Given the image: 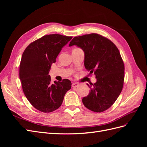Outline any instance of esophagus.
Returning a JSON list of instances; mask_svg holds the SVG:
<instances>
[{
  "label": "esophagus",
  "mask_w": 147,
  "mask_h": 147,
  "mask_svg": "<svg viewBox=\"0 0 147 147\" xmlns=\"http://www.w3.org/2000/svg\"><path fill=\"white\" fill-rule=\"evenodd\" d=\"M78 85H79V84L78 83H73L72 84V86L73 88H77L78 86Z\"/></svg>",
  "instance_id": "34e87169"
}]
</instances>
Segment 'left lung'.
<instances>
[{
	"label": "left lung",
	"mask_w": 147,
	"mask_h": 147,
	"mask_svg": "<svg viewBox=\"0 0 147 147\" xmlns=\"http://www.w3.org/2000/svg\"><path fill=\"white\" fill-rule=\"evenodd\" d=\"M73 45L83 50L84 67L97 79L87 84L90 92L83 104L92 112H104L116 101L123 86L124 65L118 49L109 39L93 33L74 37L69 47Z\"/></svg>",
	"instance_id": "8db88e82"
}]
</instances>
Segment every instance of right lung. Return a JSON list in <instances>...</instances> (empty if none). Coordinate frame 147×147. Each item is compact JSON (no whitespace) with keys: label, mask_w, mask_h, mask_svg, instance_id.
<instances>
[{"label":"right lung","mask_w":147,"mask_h":147,"mask_svg":"<svg viewBox=\"0 0 147 147\" xmlns=\"http://www.w3.org/2000/svg\"><path fill=\"white\" fill-rule=\"evenodd\" d=\"M72 38L60 34L44 35L30 43L22 55L20 79L24 94L40 112L49 113L59 108L70 90L69 80L52 83L48 74L62 48Z\"/></svg>","instance_id":"add662e5"}]
</instances>
